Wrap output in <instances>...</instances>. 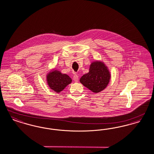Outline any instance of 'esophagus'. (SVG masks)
I'll return each instance as SVG.
<instances>
[{
    "mask_svg": "<svg viewBox=\"0 0 154 154\" xmlns=\"http://www.w3.org/2000/svg\"><path fill=\"white\" fill-rule=\"evenodd\" d=\"M73 80L75 82H78V79H79V77H78V75L76 73H74V75H73Z\"/></svg>",
    "mask_w": 154,
    "mask_h": 154,
    "instance_id": "1",
    "label": "esophagus"
}]
</instances>
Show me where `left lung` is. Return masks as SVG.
<instances>
[{
	"mask_svg": "<svg viewBox=\"0 0 154 154\" xmlns=\"http://www.w3.org/2000/svg\"><path fill=\"white\" fill-rule=\"evenodd\" d=\"M110 74L103 63L96 61L90 66L89 72L80 79L81 83L94 93L103 90L108 85Z\"/></svg>",
	"mask_w": 154,
	"mask_h": 154,
	"instance_id": "left-lung-1",
	"label": "left lung"
}]
</instances>
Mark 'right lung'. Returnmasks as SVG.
Returning <instances> with one entry per match:
<instances>
[{"mask_svg":"<svg viewBox=\"0 0 154 154\" xmlns=\"http://www.w3.org/2000/svg\"><path fill=\"white\" fill-rule=\"evenodd\" d=\"M47 81L50 89L58 93L71 83L72 79L66 74H63L59 71H54L48 74L47 76Z\"/></svg>","mask_w":154,"mask_h":154,"instance_id":"1","label":"right lung"}]
</instances>
